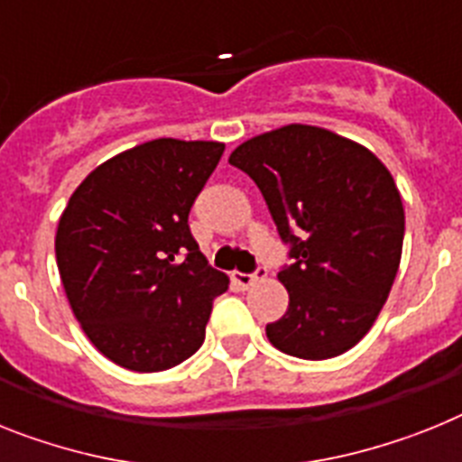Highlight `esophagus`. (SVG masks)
<instances>
[{
	"mask_svg": "<svg viewBox=\"0 0 462 462\" xmlns=\"http://www.w3.org/2000/svg\"><path fill=\"white\" fill-rule=\"evenodd\" d=\"M267 274V270L265 267H255L254 273H232V282H235V284L239 286V289H249L251 284H254L255 279H261V277H265Z\"/></svg>",
	"mask_w": 462,
	"mask_h": 462,
	"instance_id": "1",
	"label": "esophagus"
}]
</instances>
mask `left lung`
<instances>
[{"instance_id": "obj_1", "label": "left lung", "mask_w": 462, "mask_h": 462, "mask_svg": "<svg viewBox=\"0 0 462 462\" xmlns=\"http://www.w3.org/2000/svg\"><path fill=\"white\" fill-rule=\"evenodd\" d=\"M258 185L289 265V308L265 333L298 359H331L374 327L397 277L404 207L393 176L366 147L327 129L289 124L230 154Z\"/></svg>"}]
</instances>
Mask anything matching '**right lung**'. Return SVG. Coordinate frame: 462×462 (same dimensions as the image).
Here are the masks:
<instances>
[{"label":"right lung","instance_id":"1","mask_svg":"<svg viewBox=\"0 0 462 462\" xmlns=\"http://www.w3.org/2000/svg\"><path fill=\"white\" fill-rule=\"evenodd\" d=\"M223 143L157 138L100 164L69 197L56 263L69 308L124 369L166 371L195 355L227 277L189 232V208Z\"/></svg>","mask_w":462,"mask_h":462}]
</instances>
